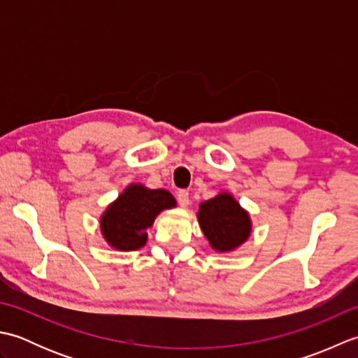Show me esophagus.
I'll use <instances>...</instances> for the list:
<instances>
[{
  "mask_svg": "<svg viewBox=\"0 0 358 358\" xmlns=\"http://www.w3.org/2000/svg\"><path fill=\"white\" fill-rule=\"evenodd\" d=\"M177 200L181 208H186L189 204V192L185 191V189H181V191H178L177 194Z\"/></svg>",
  "mask_w": 358,
  "mask_h": 358,
  "instance_id": "esophagus-1",
  "label": "esophagus"
}]
</instances>
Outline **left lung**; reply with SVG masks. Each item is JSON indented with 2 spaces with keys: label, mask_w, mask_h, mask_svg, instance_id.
<instances>
[{
  "label": "left lung",
  "mask_w": 358,
  "mask_h": 358,
  "mask_svg": "<svg viewBox=\"0 0 358 358\" xmlns=\"http://www.w3.org/2000/svg\"><path fill=\"white\" fill-rule=\"evenodd\" d=\"M199 223L217 252H231L245 243L252 229L248 212L231 194L222 192L200 204Z\"/></svg>",
  "instance_id": "left-lung-1"
}]
</instances>
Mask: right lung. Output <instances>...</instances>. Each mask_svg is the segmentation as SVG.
Wrapping results in <instances>:
<instances>
[{"instance_id":"right-lung-1","label":"right lung","mask_w":358,"mask_h":358,"mask_svg":"<svg viewBox=\"0 0 358 358\" xmlns=\"http://www.w3.org/2000/svg\"><path fill=\"white\" fill-rule=\"evenodd\" d=\"M175 199L164 189H148L143 185L127 186L110 203L100 220L104 240L118 250H136L146 245V229L164 209L175 208Z\"/></svg>"}]
</instances>
